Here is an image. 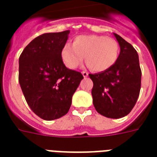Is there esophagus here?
I'll use <instances>...</instances> for the list:
<instances>
[{"label":"esophagus","instance_id":"obj_1","mask_svg":"<svg viewBox=\"0 0 157 157\" xmlns=\"http://www.w3.org/2000/svg\"><path fill=\"white\" fill-rule=\"evenodd\" d=\"M82 74H83V76L84 78H87L89 76V74H88V72H86V71H83V72H82Z\"/></svg>","mask_w":157,"mask_h":157}]
</instances>
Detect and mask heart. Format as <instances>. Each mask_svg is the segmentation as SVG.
I'll return each mask as SVG.
<instances>
[{
  "label": "heart",
  "mask_w": 157,
  "mask_h": 157,
  "mask_svg": "<svg viewBox=\"0 0 157 157\" xmlns=\"http://www.w3.org/2000/svg\"><path fill=\"white\" fill-rule=\"evenodd\" d=\"M120 54V45L116 40L105 36L80 35L73 45L65 44L61 51L64 64L70 69L77 68L84 60L94 72H104L115 64Z\"/></svg>",
  "instance_id": "obj_1"
}]
</instances>
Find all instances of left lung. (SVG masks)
Returning a JSON list of instances; mask_svg holds the SVG:
<instances>
[{"label": "left lung", "instance_id": "8db88e82", "mask_svg": "<svg viewBox=\"0 0 157 157\" xmlns=\"http://www.w3.org/2000/svg\"><path fill=\"white\" fill-rule=\"evenodd\" d=\"M121 52L117 61L108 70L89 74L92 79L93 104L98 113L107 118L127 115L139 97L141 70L139 56L133 46L114 33Z\"/></svg>", "mask_w": 157, "mask_h": 157}]
</instances>
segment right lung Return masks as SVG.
<instances>
[{"label":"right lung","mask_w":157,"mask_h":157,"mask_svg":"<svg viewBox=\"0 0 157 157\" xmlns=\"http://www.w3.org/2000/svg\"><path fill=\"white\" fill-rule=\"evenodd\" d=\"M70 31L44 33L32 41L19 58V83L31 109L45 121L67 114L83 77L68 69L61 51Z\"/></svg>","instance_id":"obj_1"}]
</instances>
